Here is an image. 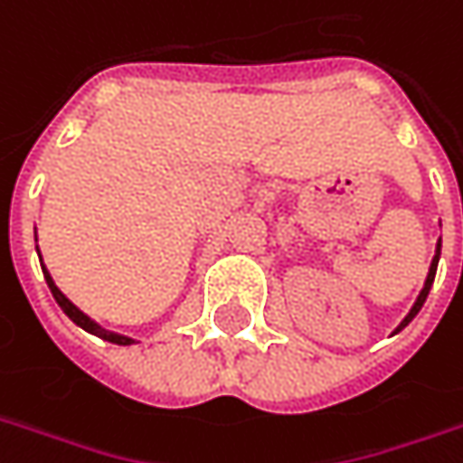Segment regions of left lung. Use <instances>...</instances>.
I'll return each mask as SVG.
<instances>
[{
  "label": "left lung",
  "instance_id": "obj_1",
  "mask_svg": "<svg viewBox=\"0 0 463 463\" xmlns=\"http://www.w3.org/2000/svg\"><path fill=\"white\" fill-rule=\"evenodd\" d=\"M438 258H440V241H438V255H436V258H433V265H430V273H428V280H425V288L420 291L418 301H415V307H412V311H410V314L404 317V322H402L400 327H397V332H400L402 327H407V325H410V322L415 319V314H418V311L422 309V304H425V298H428V294H430V286H433V278H436Z\"/></svg>",
  "mask_w": 463,
  "mask_h": 463
}]
</instances>
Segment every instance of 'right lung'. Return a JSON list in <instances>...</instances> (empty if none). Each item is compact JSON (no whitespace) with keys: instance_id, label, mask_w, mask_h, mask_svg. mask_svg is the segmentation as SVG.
Wrapping results in <instances>:
<instances>
[{"instance_id":"1","label":"right lung","mask_w":463,"mask_h":463,"mask_svg":"<svg viewBox=\"0 0 463 463\" xmlns=\"http://www.w3.org/2000/svg\"><path fill=\"white\" fill-rule=\"evenodd\" d=\"M45 276V283H48V288H51V294H53V298H56V304L61 307L63 314L74 322V325H80L81 329H87V332H92V335H98V337H102V340H108V343H116V345H131L134 340L131 337H123V335H116V332H108V329H102L99 325H95L87 314H81L66 296L56 288V283L51 280V276H48V270H43Z\"/></svg>"}]
</instances>
